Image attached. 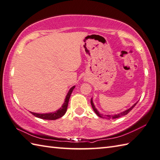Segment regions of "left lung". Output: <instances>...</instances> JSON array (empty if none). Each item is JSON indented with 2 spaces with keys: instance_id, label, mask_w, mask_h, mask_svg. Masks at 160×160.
Masks as SVG:
<instances>
[{
  "instance_id": "obj_1",
  "label": "left lung",
  "mask_w": 160,
  "mask_h": 160,
  "mask_svg": "<svg viewBox=\"0 0 160 160\" xmlns=\"http://www.w3.org/2000/svg\"><path fill=\"white\" fill-rule=\"evenodd\" d=\"M90 102H91V105H92V109L94 110V112H95V113L97 114V115L99 116V117H102V118H106V119H108L119 118V117H122V116H124V115H127V114H128V113L130 111V110H131L133 108H134V107L136 106V104L138 103V102L135 103L134 104V105H133L131 108H130L129 109L126 110H125V111H123V112H121V113L118 114V115H105V116H103L102 115H101V114H99V112L97 111V110L95 108V106H94V103H93V102H92V99H91Z\"/></svg>"
}]
</instances>
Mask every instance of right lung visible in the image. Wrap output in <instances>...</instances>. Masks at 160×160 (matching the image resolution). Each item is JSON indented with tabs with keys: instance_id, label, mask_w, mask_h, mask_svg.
I'll list each match as a JSON object with an SVG mask.
<instances>
[{
	"instance_id": "1",
	"label": "right lung",
	"mask_w": 160,
	"mask_h": 160,
	"mask_svg": "<svg viewBox=\"0 0 160 160\" xmlns=\"http://www.w3.org/2000/svg\"><path fill=\"white\" fill-rule=\"evenodd\" d=\"M74 88V86H73L72 88H71L70 89L69 92H68L66 98L65 99V102L63 103V105L62 106V107L59 110H58L57 111L54 112L53 113H46V114H38V113H35V112H30L32 115H34L35 117H38V118L43 119H48V120H55L57 119L60 117H63L65 113L67 111V108L68 106V102H69V99L72 92V90Z\"/></svg>"
}]
</instances>
